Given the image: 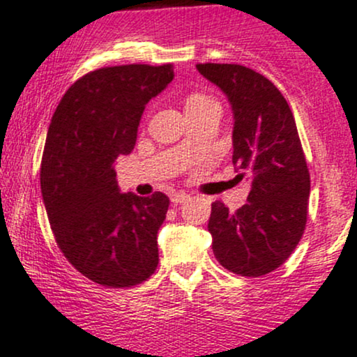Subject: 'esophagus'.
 Masks as SVG:
<instances>
[{
  "mask_svg": "<svg viewBox=\"0 0 357 357\" xmlns=\"http://www.w3.org/2000/svg\"><path fill=\"white\" fill-rule=\"evenodd\" d=\"M188 199H190V195L185 194V192H174V194L170 195V200L174 204H183Z\"/></svg>",
  "mask_w": 357,
  "mask_h": 357,
  "instance_id": "1",
  "label": "esophagus"
}]
</instances>
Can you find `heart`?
<instances>
[{"label":"heart","mask_w":357,"mask_h":357,"mask_svg":"<svg viewBox=\"0 0 357 357\" xmlns=\"http://www.w3.org/2000/svg\"><path fill=\"white\" fill-rule=\"evenodd\" d=\"M213 102L212 98H208L207 95L202 93H192L187 96L185 100V110H190V108H197V107H202V105H207Z\"/></svg>","instance_id":"obj_1"}]
</instances>
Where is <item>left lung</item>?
Here are the masks:
<instances>
[{
  "mask_svg": "<svg viewBox=\"0 0 357 357\" xmlns=\"http://www.w3.org/2000/svg\"><path fill=\"white\" fill-rule=\"evenodd\" d=\"M197 70L232 105V163L237 178L250 182L236 212L212 204L213 255L234 274L261 278L291 257L307 222L311 175L294 115L278 86L247 66L199 63Z\"/></svg>",
  "mask_w": 357,
  "mask_h": 357,
  "instance_id": "left-lung-1",
  "label": "left lung"
}]
</instances>
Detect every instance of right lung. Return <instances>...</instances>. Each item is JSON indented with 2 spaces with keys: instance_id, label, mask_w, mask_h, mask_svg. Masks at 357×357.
<instances>
[{
  "instance_id": "obj_1",
  "label": "right lung",
  "mask_w": 357,
  "mask_h": 357,
  "mask_svg": "<svg viewBox=\"0 0 357 357\" xmlns=\"http://www.w3.org/2000/svg\"><path fill=\"white\" fill-rule=\"evenodd\" d=\"M172 79L170 63L98 68L53 113L40 174L46 213L63 255L100 286H137L158 266L169 197L121 194L113 163L132 152L145 105Z\"/></svg>"
}]
</instances>
